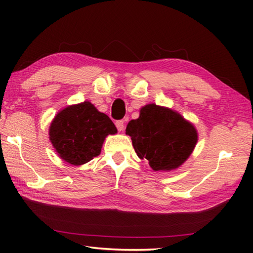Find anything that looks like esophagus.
<instances>
[{
    "label": "esophagus",
    "instance_id": "esophagus-1",
    "mask_svg": "<svg viewBox=\"0 0 253 253\" xmlns=\"http://www.w3.org/2000/svg\"><path fill=\"white\" fill-rule=\"evenodd\" d=\"M124 126H125V122L124 121H117L116 122V127L119 131L124 130Z\"/></svg>",
    "mask_w": 253,
    "mask_h": 253
}]
</instances>
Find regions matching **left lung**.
<instances>
[{
  "instance_id": "left-lung-1",
  "label": "left lung",
  "mask_w": 253,
  "mask_h": 253,
  "mask_svg": "<svg viewBox=\"0 0 253 253\" xmlns=\"http://www.w3.org/2000/svg\"><path fill=\"white\" fill-rule=\"evenodd\" d=\"M126 134L140 160H147L154 170H172L181 166L193 152L198 131L177 111L149 104L139 117L128 123Z\"/></svg>"
}]
</instances>
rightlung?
<instances>
[{
    "mask_svg": "<svg viewBox=\"0 0 253 253\" xmlns=\"http://www.w3.org/2000/svg\"><path fill=\"white\" fill-rule=\"evenodd\" d=\"M116 132L106 114L84 101L59 111L50 125L49 138L63 161L79 166L99 155L106 136Z\"/></svg>",
    "mask_w": 253,
    "mask_h": 253,
    "instance_id": "obj_1",
    "label": "right lung"
}]
</instances>
